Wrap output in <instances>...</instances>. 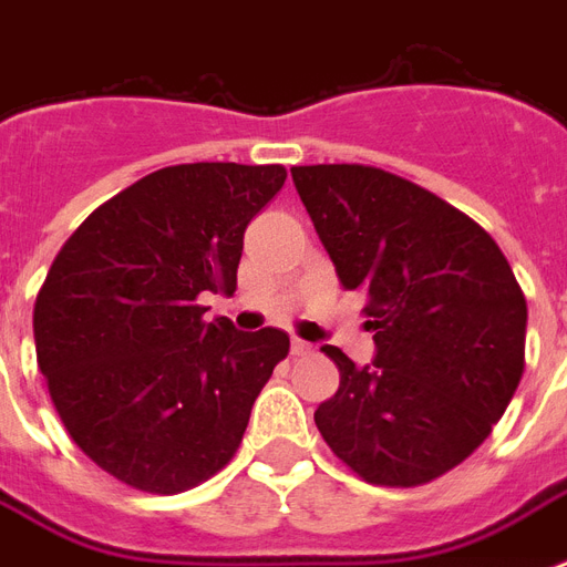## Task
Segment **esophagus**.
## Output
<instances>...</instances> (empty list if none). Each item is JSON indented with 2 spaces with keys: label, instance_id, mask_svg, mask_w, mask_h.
<instances>
[{
  "label": "esophagus",
  "instance_id": "34e87169",
  "mask_svg": "<svg viewBox=\"0 0 567 567\" xmlns=\"http://www.w3.org/2000/svg\"><path fill=\"white\" fill-rule=\"evenodd\" d=\"M291 353L293 355H309V353H315V347H311L309 341H302V338H293Z\"/></svg>",
  "mask_w": 567,
  "mask_h": 567
}]
</instances>
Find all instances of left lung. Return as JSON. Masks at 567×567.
<instances>
[{
	"instance_id": "8db88e82",
	"label": "left lung",
	"mask_w": 567,
	"mask_h": 567,
	"mask_svg": "<svg viewBox=\"0 0 567 567\" xmlns=\"http://www.w3.org/2000/svg\"><path fill=\"white\" fill-rule=\"evenodd\" d=\"M338 279L362 291L377 359L323 347L341 382L315 423L364 483L414 488L462 465L506 412L527 300L488 231L432 190L368 164L291 167Z\"/></svg>"
}]
</instances>
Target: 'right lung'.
I'll return each mask as SVG.
<instances>
[{
	"label": "right lung",
	"instance_id": "1",
	"mask_svg": "<svg viewBox=\"0 0 567 567\" xmlns=\"http://www.w3.org/2000/svg\"><path fill=\"white\" fill-rule=\"evenodd\" d=\"M282 164L155 171L66 238L34 300L38 368L70 439L120 483L179 494L229 465L291 341L205 320L235 291L244 229L282 190Z\"/></svg>",
	"mask_w": 567,
	"mask_h": 567
}]
</instances>
